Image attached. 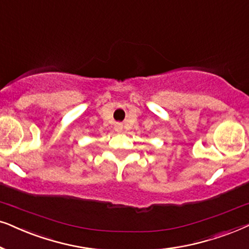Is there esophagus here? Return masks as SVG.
<instances>
[{
    "mask_svg": "<svg viewBox=\"0 0 249 249\" xmlns=\"http://www.w3.org/2000/svg\"><path fill=\"white\" fill-rule=\"evenodd\" d=\"M114 129H115V131H118V132H120V131H122V129H124V125H122V124H114Z\"/></svg>",
    "mask_w": 249,
    "mask_h": 249,
    "instance_id": "1",
    "label": "esophagus"
}]
</instances>
